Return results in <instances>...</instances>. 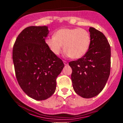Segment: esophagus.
Wrapping results in <instances>:
<instances>
[{"mask_svg": "<svg viewBox=\"0 0 123 123\" xmlns=\"http://www.w3.org/2000/svg\"><path fill=\"white\" fill-rule=\"evenodd\" d=\"M64 65L65 66H67V65H68V62H67V61H64Z\"/></svg>", "mask_w": 123, "mask_h": 123, "instance_id": "1", "label": "esophagus"}]
</instances>
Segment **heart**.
<instances>
[{"label": "heart", "mask_w": 123, "mask_h": 123, "mask_svg": "<svg viewBox=\"0 0 123 123\" xmlns=\"http://www.w3.org/2000/svg\"><path fill=\"white\" fill-rule=\"evenodd\" d=\"M46 44L55 55L60 54L64 46L66 56L79 59L89 49L91 37L86 30L64 28L56 31L54 36L47 38Z\"/></svg>", "instance_id": "b5f03b06"}]
</instances>
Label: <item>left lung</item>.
<instances>
[{
  "label": "left lung",
  "instance_id": "left-lung-1",
  "mask_svg": "<svg viewBox=\"0 0 123 123\" xmlns=\"http://www.w3.org/2000/svg\"><path fill=\"white\" fill-rule=\"evenodd\" d=\"M91 44L81 58L69 63L72 68L71 80L75 92L85 98L98 95L110 74L111 48L101 32L90 27Z\"/></svg>",
  "mask_w": 123,
  "mask_h": 123
}]
</instances>
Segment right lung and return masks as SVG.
<instances>
[{"mask_svg": "<svg viewBox=\"0 0 123 123\" xmlns=\"http://www.w3.org/2000/svg\"><path fill=\"white\" fill-rule=\"evenodd\" d=\"M49 32L46 26L26 28L19 34L13 48L17 81L23 91L36 100L53 95L56 78L64 67L46 44Z\"/></svg>", "mask_w": 123, "mask_h": 123, "instance_id": "1", "label": "right lung"}]
</instances>
